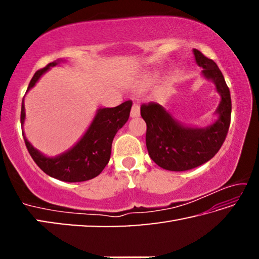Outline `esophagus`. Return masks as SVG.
Wrapping results in <instances>:
<instances>
[{
	"label": "esophagus",
	"instance_id": "esophagus-1",
	"mask_svg": "<svg viewBox=\"0 0 259 259\" xmlns=\"http://www.w3.org/2000/svg\"><path fill=\"white\" fill-rule=\"evenodd\" d=\"M139 114H140L139 105L135 103V104L133 105V108H131V113H130V115H131V117H138V116H139Z\"/></svg>",
	"mask_w": 259,
	"mask_h": 259
}]
</instances>
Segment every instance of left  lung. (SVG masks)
Returning <instances> with one entry per match:
<instances>
[{
    "label": "left lung",
    "mask_w": 259,
    "mask_h": 259,
    "mask_svg": "<svg viewBox=\"0 0 259 259\" xmlns=\"http://www.w3.org/2000/svg\"><path fill=\"white\" fill-rule=\"evenodd\" d=\"M196 64L203 75L216 84L221 103L218 120L207 128H190L175 120L161 105L143 104L140 115L146 122V146L155 163L170 171H185L208 162L221 150L231 123V94L221 69L212 59L194 49Z\"/></svg>",
    "instance_id": "left-lung-1"
}]
</instances>
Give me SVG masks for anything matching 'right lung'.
<instances>
[{
	"mask_svg": "<svg viewBox=\"0 0 259 259\" xmlns=\"http://www.w3.org/2000/svg\"><path fill=\"white\" fill-rule=\"evenodd\" d=\"M58 63L59 61H54L48 64L45 68L38 69L30 80L27 91L35 85L42 74ZM131 106L133 102L126 100L116 107L99 108L93 123L76 145L56 157H48L41 154L26 139L23 133L26 147L35 163L50 177L68 183L89 181L97 177L108 163L114 136L128 121ZM24 121L25 105L23 98L20 113L21 124H24Z\"/></svg>",
	"mask_w": 259,
	"mask_h": 259,
	"instance_id": "right-lung-1",
	"label": "right lung"
}]
</instances>
